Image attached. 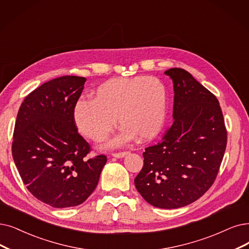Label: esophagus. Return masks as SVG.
Listing matches in <instances>:
<instances>
[{"label": "esophagus", "mask_w": 249, "mask_h": 249, "mask_svg": "<svg viewBox=\"0 0 249 249\" xmlns=\"http://www.w3.org/2000/svg\"><path fill=\"white\" fill-rule=\"evenodd\" d=\"M128 153V151H121V152H114L112 153V156L116 157V158H121V157H124L125 156L126 154Z\"/></svg>", "instance_id": "obj_1"}]
</instances>
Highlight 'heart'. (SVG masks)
Here are the masks:
<instances>
[{
    "instance_id": "obj_1",
    "label": "heart",
    "mask_w": 249,
    "mask_h": 249,
    "mask_svg": "<svg viewBox=\"0 0 249 249\" xmlns=\"http://www.w3.org/2000/svg\"><path fill=\"white\" fill-rule=\"evenodd\" d=\"M167 111V90L155 76L112 78L93 92V99H81L73 108L76 126L93 141H102L115 125L122 131L110 142L123 145L136 137L151 140L160 132Z\"/></svg>"
}]
</instances>
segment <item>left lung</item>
Segmentation results:
<instances>
[{
	"label": "left lung",
	"instance_id": "8db88e82",
	"mask_svg": "<svg viewBox=\"0 0 249 249\" xmlns=\"http://www.w3.org/2000/svg\"><path fill=\"white\" fill-rule=\"evenodd\" d=\"M174 83L173 124L145 148L135 186L159 208H178L200 198L215 181L227 146L216 97L183 68L164 71Z\"/></svg>",
	"mask_w": 249,
	"mask_h": 249
}]
</instances>
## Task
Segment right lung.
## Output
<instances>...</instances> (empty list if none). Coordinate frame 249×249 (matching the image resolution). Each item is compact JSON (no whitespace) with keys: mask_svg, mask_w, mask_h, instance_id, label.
Returning <instances> with one entry per match:
<instances>
[{"mask_svg":"<svg viewBox=\"0 0 249 249\" xmlns=\"http://www.w3.org/2000/svg\"><path fill=\"white\" fill-rule=\"evenodd\" d=\"M87 79L65 75L29 93L19 108L12 155L27 190L56 208L86 201L98 184L106 155L91 157L78 134L73 108Z\"/></svg>","mask_w":249,"mask_h":249,"instance_id":"right-lung-1","label":"right lung"}]
</instances>
